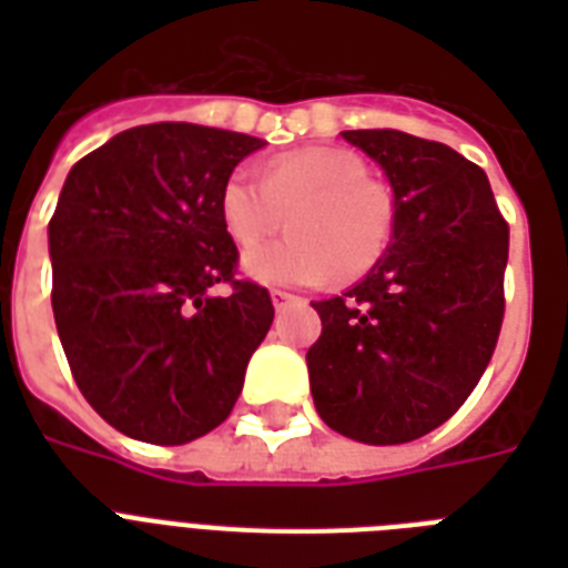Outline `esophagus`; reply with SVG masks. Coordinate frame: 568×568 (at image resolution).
<instances>
[{"label":"esophagus","instance_id":"esophagus-1","mask_svg":"<svg viewBox=\"0 0 568 568\" xmlns=\"http://www.w3.org/2000/svg\"><path fill=\"white\" fill-rule=\"evenodd\" d=\"M271 301H274V310H285V306L297 303V297L288 292H280V288H274V292H271Z\"/></svg>","mask_w":568,"mask_h":568}]
</instances>
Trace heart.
<instances>
[{"label": "heart", "instance_id": "b5f03b06", "mask_svg": "<svg viewBox=\"0 0 568 568\" xmlns=\"http://www.w3.org/2000/svg\"><path fill=\"white\" fill-rule=\"evenodd\" d=\"M365 176V164L336 146L274 155L262 164L258 182L247 171L230 173L217 212L239 247L265 239L283 212L292 226L250 250L244 271L267 285H321L336 274H368L392 239V205Z\"/></svg>", "mask_w": 568, "mask_h": 568}]
</instances>
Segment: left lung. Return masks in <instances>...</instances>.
Listing matches in <instances>:
<instances>
[{"label":"left lung","mask_w":568,"mask_h":568,"mask_svg":"<svg viewBox=\"0 0 568 568\" xmlns=\"http://www.w3.org/2000/svg\"><path fill=\"white\" fill-rule=\"evenodd\" d=\"M342 135L383 168L395 221L363 283L312 303L310 386L327 427L400 445L448 422L493 359L510 230L486 173L457 150L397 129Z\"/></svg>","instance_id":"obj_1"}]
</instances>
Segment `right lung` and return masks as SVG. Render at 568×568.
I'll return each instance as SVG.
<instances>
[{
	"instance_id": "right-lung-1",
	"label": "right lung",
	"mask_w": 568,
	"mask_h": 568,
	"mask_svg": "<svg viewBox=\"0 0 568 568\" xmlns=\"http://www.w3.org/2000/svg\"><path fill=\"white\" fill-rule=\"evenodd\" d=\"M265 141L150 123L73 164L49 221L52 312L75 386L132 439L185 445L226 422L274 321L235 280L217 194ZM217 282L231 285L214 295Z\"/></svg>"
}]
</instances>
